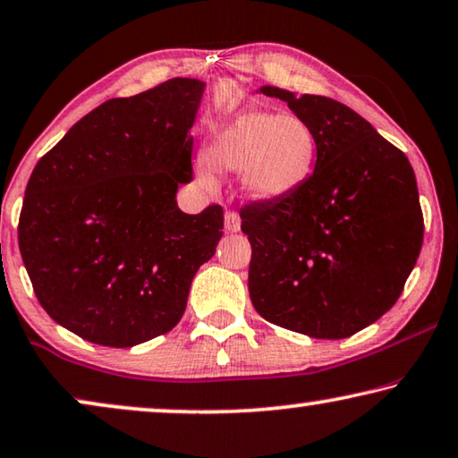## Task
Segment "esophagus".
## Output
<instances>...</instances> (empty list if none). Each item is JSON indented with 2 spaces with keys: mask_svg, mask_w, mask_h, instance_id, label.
<instances>
[{
  "mask_svg": "<svg viewBox=\"0 0 458 458\" xmlns=\"http://www.w3.org/2000/svg\"><path fill=\"white\" fill-rule=\"evenodd\" d=\"M224 224H226L228 232L241 230V217H238L236 211H226V216H224Z\"/></svg>",
  "mask_w": 458,
  "mask_h": 458,
  "instance_id": "34e87169",
  "label": "esophagus"
}]
</instances>
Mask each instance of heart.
<instances>
[{"label": "heart", "instance_id": "1", "mask_svg": "<svg viewBox=\"0 0 458 458\" xmlns=\"http://www.w3.org/2000/svg\"><path fill=\"white\" fill-rule=\"evenodd\" d=\"M318 159L313 128L299 115L250 107L232 118L209 147L217 172L238 174L250 201L274 203L294 195L311 178ZM203 184L216 182L208 167L199 170Z\"/></svg>", "mask_w": 458, "mask_h": 458}]
</instances>
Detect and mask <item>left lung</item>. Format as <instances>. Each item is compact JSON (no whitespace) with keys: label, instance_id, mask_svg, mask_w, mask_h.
<instances>
[{"label":"left lung","instance_id":"obj_1","mask_svg":"<svg viewBox=\"0 0 458 458\" xmlns=\"http://www.w3.org/2000/svg\"><path fill=\"white\" fill-rule=\"evenodd\" d=\"M318 139L311 178L294 195L241 209L250 242L249 294L263 319L311 338H349L401 296L423 242L407 156L344 103L278 87Z\"/></svg>","mask_w":458,"mask_h":458}]
</instances>
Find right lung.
<instances>
[{
	"mask_svg": "<svg viewBox=\"0 0 458 458\" xmlns=\"http://www.w3.org/2000/svg\"><path fill=\"white\" fill-rule=\"evenodd\" d=\"M205 82L170 79L101 103L38 159L18 244L38 302L76 336L128 349L162 336L222 238L224 209H178Z\"/></svg>",
	"mask_w": 458,
	"mask_h": 458,
	"instance_id": "right-lung-1",
	"label": "right lung"
}]
</instances>
